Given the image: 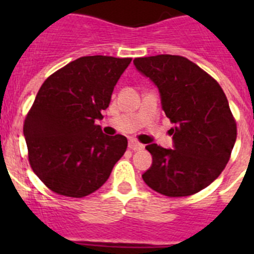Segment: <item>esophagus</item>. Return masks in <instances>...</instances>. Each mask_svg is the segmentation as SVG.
<instances>
[{
  "mask_svg": "<svg viewBox=\"0 0 254 254\" xmlns=\"http://www.w3.org/2000/svg\"><path fill=\"white\" fill-rule=\"evenodd\" d=\"M128 149L132 150V151H140V150L143 149V145H141L137 141H129L128 142Z\"/></svg>",
  "mask_w": 254,
  "mask_h": 254,
  "instance_id": "34e87169",
  "label": "esophagus"
}]
</instances>
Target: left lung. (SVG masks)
<instances>
[{
	"label": "left lung",
	"mask_w": 254,
	"mask_h": 254,
	"mask_svg": "<svg viewBox=\"0 0 254 254\" xmlns=\"http://www.w3.org/2000/svg\"><path fill=\"white\" fill-rule=\"evenodd\" d=\"M160 91L161 107L174 123V149L147 145L152 165L142 174L151 190L186 197L210 186L226 167L237 140V122L219 82L182 56L134 58Z\"/></svg>",
	"instance_id": "left-lung-1"
}]
</instances>
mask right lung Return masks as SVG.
Returning a JSON list of instances; mask_svg holds the SVG:
<instances>
[{
    "label": "right lung",
    "mask_w": 254,
    "mask_h": 254,
    "mask_svg": "<svg viewBox=\"0 0 254 254\" xmlns=\"http://www.w3.org/2000/svg\"><path fill=\"white\" fill-rule=\"evenodd\" d=\"M132 58L86 56L52 73L24 121L33 172L55 193L81 198L111 176L127 149L122 134L107 136L95 120Z\"/></svg>",
    "instance_id": "add662e5"
}]
</instances>
